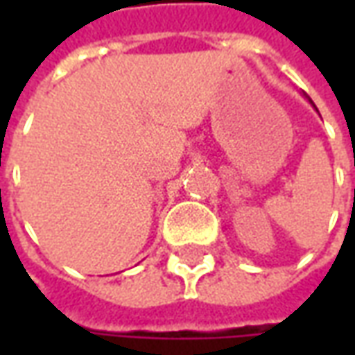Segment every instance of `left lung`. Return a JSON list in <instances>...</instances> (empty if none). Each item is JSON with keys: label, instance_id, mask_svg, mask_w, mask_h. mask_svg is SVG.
<instances>
[{"label": "left lung", "instance_id": "obj_1", "mask_svg": "<svg viewBox=\"0 0 355 355\" xmlns=\"http://www.w3.org/2000/svg\"><path fill=\"white\" fill-rule=\"evenodd\" d=\"M310 102H312V101H310Z\"/></svg>", "mask_w": 355, "mask_h": 355}]
</instances>
